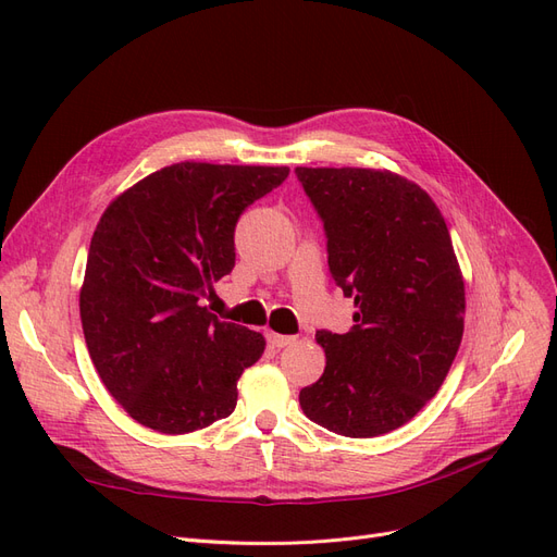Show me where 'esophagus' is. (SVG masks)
I'll return each mask as SVG.
<instances>
[{
	"label": "esophagus",
	"instance_id": "34e87169",
	"mask_svg": "<svg viewBox=\"0 0 557 557\" xmlns=\"http://www.w3.org/2000/svg\"><path fill=\"white\" fill-rule=\"evenodd\" d=\"M265 337H268V343H271L273 347H277V349H282V347H289V345H294L296 343V337L294 335H280V333H265Z\"/></svg>",
	"mask_w": 557,
	"mask_h": 557
}]
</instances>
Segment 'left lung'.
Instances as JSON below:
<instances>
[{
	"label": "left lung",
	"instance_id": "obj_1",
	"mask_svg": "<svg viewBox=\"0 0 557 557\" xmlns=\"http://www.w3.org/2000/svg\"><path fill=\"white\" fill-rule=\"evenodd\" d=\"M324 222L329 271L354 298L349 333L317 331L319 382L305 417L345 437H376L414 419L440 391L462 339L465 284L435 201L374 169H296Z\"/></svg>",
	"mask_w": 557,
	"mask_h": 557
}]
</instances>
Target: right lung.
<instances>
[{
    "label": "right lung",
    "instance_id": "add662e5",
    "mask_svg": "<svg viewBox=\"0 0 557 557\" xmlns=\"http://www.w3.org/2000/svg\"><path fill=\"white\" fill-rule=\"evenodd\" d=\"M286 175L181 161L101 214L81 289L83 333L103 386L140 425L185 435L236 409L240 374L265 339L210 314L203 298L236 265L243 210Z\"/></svg>",
    "mask_w": 557,
    "mask_h": 557
}]
</instances>
